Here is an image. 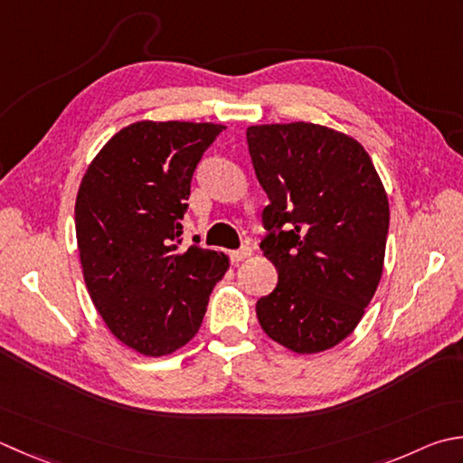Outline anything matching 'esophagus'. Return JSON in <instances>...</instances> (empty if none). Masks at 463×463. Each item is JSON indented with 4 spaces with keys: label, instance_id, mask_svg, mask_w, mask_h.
I'll return each mask as SVG.
<instances>
[{
    "label": "esophagus",
    "instance_id": "1",
    "mask_svg": "<svg viewBox=\"0 0 463 463\" xmlns=\"http://www.w3.org/2000/svg\"><path fill=\"white\" fill-rule=\"evenodd\" d=\"M250 255H252V249L247 247V244H244V247H241V249L231 252V260H232V262H241V260H244V259H249Z\"/></svg>",
    "mask_w": 463,
    "mask_h": 463
}]
</instances>
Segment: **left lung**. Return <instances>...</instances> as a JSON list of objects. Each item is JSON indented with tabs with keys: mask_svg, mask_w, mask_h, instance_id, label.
Instances as JSON below:
<instances>
[{
	"mask_svg": "<svg viewBox=\"0 0 463 463\" xmlns=\"http://www.w3.org/2000/svg\"><path fill=\"white\" fill-rule=\"evenodd\" d=\"M270 204L260 250L279 283L257 301L270 339L295 353L331 349L353 333L383 273L385 188L351 136L311 122L247 128Z\"/></svg>",
	"mask_w": 463,
	"mask_h": 463,
	"instance_id": "8db88e82",
	"label": "left lung"
}]
</instances>
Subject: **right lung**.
I'll return each instance as SVG.
<instances>
[{
	"mask_svg": "<svg viewBox=\"0 0 463 463\" xmlns=\"http://www.w3.org/2000/svg\"><path fill=\"white\" fill-rule=\"evenodd\" d=\"M222 124L136 122L108 140L76 198V239L92 303L118 339L160 357L194 337L229 257L193 239L190 180Z\"/></svg>",
	"mask_w": 463,
	"mask_h": 463,
	"instance_id": "obj_1",
	"label": "right lung"
}]
</instances>
